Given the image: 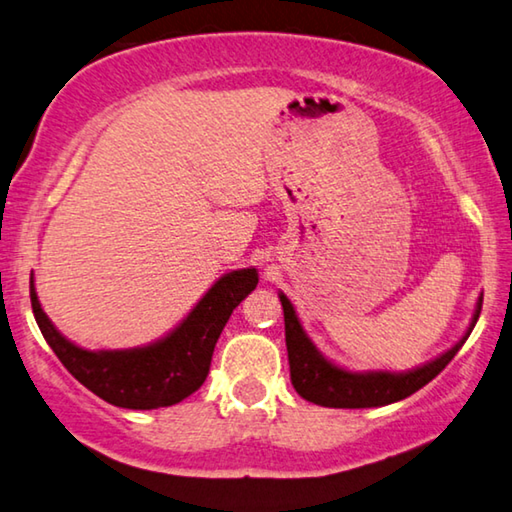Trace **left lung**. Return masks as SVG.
I'll return each instance as SVG.
<instances>
[{
	"instance_id": "obj_1",
	"label": "left lung",
	"mask_w": 512,
	"mask_h": 512,
	"mask_svg": "<svg viewBox=\"0 0 512 512\" xmlns=\"http://www.w3.org/2000/svg\"><path fill=\"white\" fill-rule=\"evenodd\" d=\"M280 302L284 309V339H287L291 384L296 388V393L302 400L318 406H329V409H370V406L400 402L440 375L447 363L456 357V352L463 348L476 320H479L483 296L476 302L470 329L452 350L429 361L427 366L400 372V375H395V372H363V375H359V372H348L329 363L316 350V345L307 339V334L302 332L296 311H293V305L284 293H280Z\"/></svg>"
}]
</instances>
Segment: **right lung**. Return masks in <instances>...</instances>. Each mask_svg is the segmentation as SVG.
<instances>
[{
  "label": "right lung",
  "mask_w": 512,
  "mask_h": 512,
  "mask_svg": "<svg viewBox=\"0 0 512 512\" xmlns=\"http://www.w3.org/2000/svg\"><path fill=\"white\" fill-rule=\"evenodd\" d=\"M255 268L223 275L162 341L149 348L90 352L69 343L42 311L31 275V307L42 336L60 363L108 404L121 409H160L196 393L210 372L214 345L241 300L257 287Z\"/></svg>",
  "instance_id": "1"
}]
</instances>
